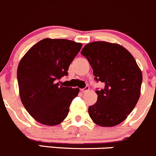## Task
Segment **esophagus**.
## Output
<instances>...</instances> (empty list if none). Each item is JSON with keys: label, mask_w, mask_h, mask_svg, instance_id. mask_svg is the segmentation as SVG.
<instances>
[{"label": "esophagus", "mask_w": 156, "mask_h": 156, "mask_svg": "<svg viewBox=\"0 0 156 156\" xmlns=\"http://www.w3.org/2000/svg\"><path fill=\"white\" fill-rule=\"evenodd\" d=\"M89 89H90V88H89L88 86H86L84 88L81 89V92H82V93H86V92L89 91Z\"/></svg>", "instance_id": "obj_1"}]
</instances>
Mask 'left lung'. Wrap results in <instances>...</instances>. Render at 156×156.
<instances>
[{
	"label": "left lung",
	"instance_id": "8db88e82",
	"mask_svg": "<svg viewBox=\"0 0 156 156\" xmlns=\"http://www.w3.org/2000/svg\"><path fill=\"white\" fill-rule=\"evenodd\" d=\"M93 69L94 79L104 84L95 90L98 100L88 107L94 123L104 127L125 120L140 97L143 75L132 54L116 43L97 41L87 43L81 52Z\"/></svg>",
	"mask_w": 156,
	"mask_h": 156
}]
</instances>
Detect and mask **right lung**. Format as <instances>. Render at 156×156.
<instances>
[{"label":"right lung","instance_id":"add662e5","mask_svg":"<svg viewBox=\"0 0 156 156\" xmlns=\"http://www.w3.org/2000/svg\"><path fill=\"white\" fill-rule=\"evenodd\" d=\"M81 46L72 40L46 38L21 58L17 68L20 97L27 112L39 123L55 126L68 116L79 89L63 87L57 81L68 75Z\"/></svg>","mask_w":156,"mask_h":156}]
</instances>
